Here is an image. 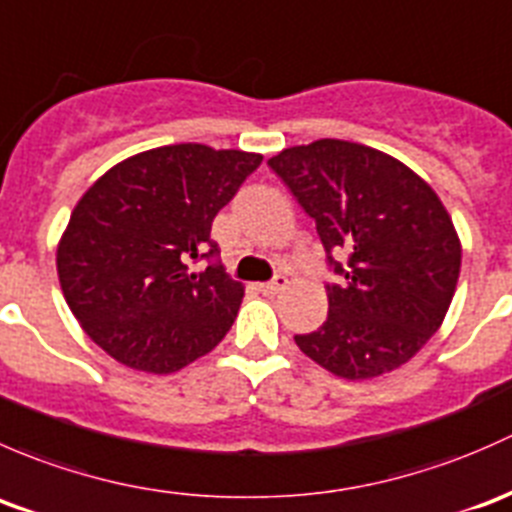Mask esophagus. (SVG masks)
<instances>
[{"label":"esophagus","instance_id":"34e87169","mask_svg":"<svg viewBox=\"0 0 512 512\" xmlns=\"http://www.w3.org/2000/svg\"><path fill=\"white\" fill-rule=\"evenodd\" d=\"M286 286H288V278L276 276V278H271L268 283H261V286H258V291H261L263 295H276V293H281Z\"/></svg>","mask_w":512,"mask_h":512}]
</instances>
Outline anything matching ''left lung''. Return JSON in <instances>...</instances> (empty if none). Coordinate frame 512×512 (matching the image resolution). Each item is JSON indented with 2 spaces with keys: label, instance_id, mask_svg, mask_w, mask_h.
<instances>
[{
  "label": "left lung",
  "instance_id": "1",
  "mask_svg": "<svg viewBox=\"0 0 512 512\" xmlns=\"http://www.w3.org/2000/svg\"><path fill=\"white\" fill-rule=\"evenodd\" d=\"M315 221L328 268V320L295 345L345 379L409 362L439 330L461 271V244L434 189L384 152L315 140L268 160ZM348 256L345 264L337 257Z\"/></svg>",
  "mask_w": 512,
  "mask_h": 512
}]
</instances>
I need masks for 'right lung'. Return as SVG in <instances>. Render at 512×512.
Listing matches in <instances>:
<instances>
[{"instance_id": "obj_1", "label": "right lung", "mask_w": 512, "mask_h": 512, "mask_svg": "<svg viewBox=\"0 0 512 512\" xmlns=\"http://www.w3.org/2000/svg\"><path fill=\"white\" fill-rule=\"evenodd\" d=\"M261 160L165 145L120 162L83 194L56 266L71 313L113 360L170 374L224 340L244 286L226 276L209 234ZM199 260L208 268L194 274Z\"/></svg>"}]
</instances>
